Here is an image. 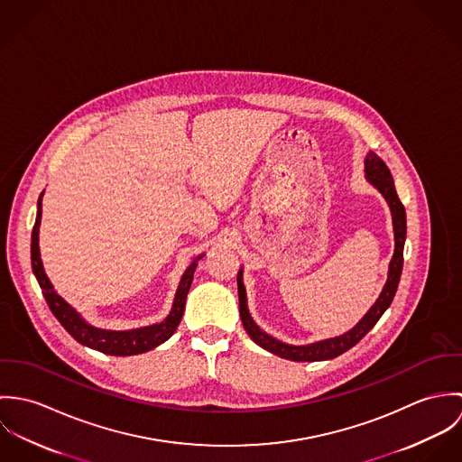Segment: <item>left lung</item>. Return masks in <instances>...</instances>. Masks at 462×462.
Returning <instances> with one entry per match:
<instances>
[{
  "instance_id": "left-lung-1",
  "label": "left lung",
  "mask_w": 462,
  "mask_h": 462,
  "mask_svg": "<svg viewBox=\"0 0 462 462\" xmlns=\"http://www.w3.org/2000/svg\"><path fill=\"white\" fill-rule=\"evenodd\" d=\"M365 178L374 189H377L381 192L383 198L386 199V202L390 206V211H392V220H393L395 251H393V258H392L390 268H388V279L384 282V288H383L381 295L377 297L374 306L365 313V317L352 329H348L346 332L339 334V336L320 339V341L308 343V345H290V343H284V341L270 336L268 332H264L254 322V319L251 317L249 306H247V291H245V286H244V268H240L236 282H238V300H240L242 324H244V329L247 330V334L251 336V339L254 343H258L264 350H268V352H272V354H275L282 359L299 361V363L334 359L339 354L352 348L354 345H357L368 334V330L379 322V319L384 315V311L392 306L398 282H400V275H402V266H403V244H405V235H407L405 209H403V204L400 202V199L396 196L395 183H393L390 169L372 151L365 158Z\"/></svg>"
}]
</instances>
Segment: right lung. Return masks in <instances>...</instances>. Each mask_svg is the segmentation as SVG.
I'll return each instance as SVG.
<instances>
[{
  "instance_id": "add662e5",
  "label": "right lung",
  "mask_w": 462,
  "mask_h": 462,
  "mask_svg": "<svg viewBox=\"0 0 462 462\" xmlns=\"http://www.w3.org/2000/svg\"><path fill=\"white\" fill-rule=\"evenodd\" d=\"M42 196L37 200V218H35V226L32 231V268L33 273L39 281V286L42 290V295L51 310V313L57 317V320L64 326V329L81 345L99 350L103 354H110V356H136V354H143L147 350H152L154 346L162 345L163 341H167L181 322L183 313H185V302H187V295L189 290L192 286V279H194V272L198 266L199 260L204 254H199L198 258L192 260V263L187 266V270L181 275L180 286L176 290L174 295V302L171 308V313L158 324L152 326H145V328H136V329L128 330H112L103 329V328H96L92 324H88L79 311H76L67 300H64L55 286L51 284L50 277L44 272V264L41 260V249H39V226H41V217H42Z\"/></svg>"
}]
</instances>
